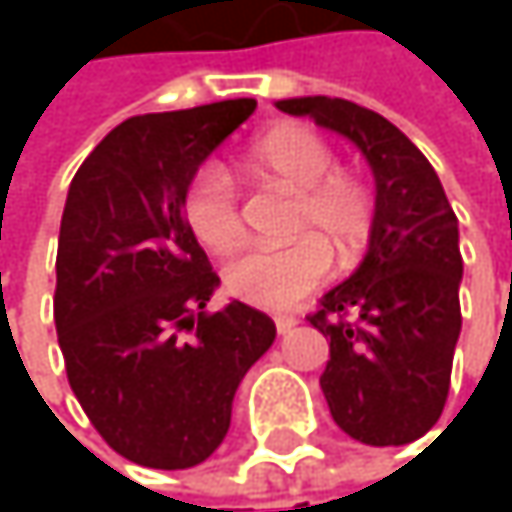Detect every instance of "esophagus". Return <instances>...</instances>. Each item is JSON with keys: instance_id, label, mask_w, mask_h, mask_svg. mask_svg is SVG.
Listing matches in <instances>:
<instances>
[{"instance_id": "1", "label": "esophagus", "mask_w": 512, "mask_h": 512, "mask_svg": "<svg viewBox=\"0 0 512 512\" xmlns=\"http://www.w3.org/2000/svg\"><path fill=\"white\" fill-rule=\"evenodd\" d=\"M299 323V317L296 314H275V329H278V335H287V332H293V326Z\"/></svg>"}]
</instances>
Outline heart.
<instances>
[{"mask_svg": "<svg viewBox=\"0 0 512 512\" xmlns=\"http://www.w3.org/2000/svg\"><path fill=\"white\" fill-rule=\"evenodd\" d=\"M335 162L323 136L296 124L275 127L249 145L246 165L257 180L296 192L290 231L299 240L234 257L225 266L231 296L281 311L326 281L332 255L338 266H353L361 257L376 225V198L364 177ZM183 216L210 252H231L243 240L240 192L222 165L195 171L183 192Z\"/></svg>", "mask_w": 512, "mask_h": 512, "instance_id": "1", "label": "heart"}]
</instances>
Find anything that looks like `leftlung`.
Returning <instances> with one entry per match:
<instances>
[{
	"label": "left lung",
	"instance_id": "1",
	"mask_svg": "<svg viewBox=\"0 0 512 512\" xmlns=\"http://www.w3.org/2000/svg\"><path fill=\"white\" fill-rule=\"evenodd\" d=\"M353 139L376 177V225L353 278L308 314L326 335L320 376L335 424L356 442L409 445L433 430L460 338V228L439 174L391 121L341 97L281 100Z\"/></svg>",
	"mask_w": 512,
	"mask_h": 512
}]
</instances>
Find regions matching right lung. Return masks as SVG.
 <instances>
[{"label": "right lung", "mask_w": 512, "mask_h": 512, "mask_svg": "<svg viewBox=\"0 0 512 512\" xmlns=\"http://www.w3.org/2000/svg\"><path fill=\"white\" fill-rule=\"evenodd\" d=\"M255 100L139 115L79 165L61 213L52 317L67 382L94 430L124 460L192 468L228 436L246 370L275 323L231 302L183 216L198 165Z\"/></svg>", "instance_id": "add662e5"}]
</instances>
